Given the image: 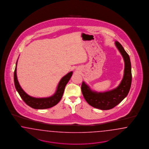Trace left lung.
Returning a JSON list of instances; mask_svg holds the SVG:
<instances>
[{
  "instance_id": "obj_1",
  "label": "left lung",
  "mask_w": 149,
  "mask_h": 149,
  "mask_svg": "<svg viewBox=\"0 0 149 149\" xmlns=\"http://www.w3.org/2000/svg\"><path fill=\"white\" fill-rule=\"evenodd\" d=\"M115 44L125 61L124 76L120 85L113 90L97 93L91 90L84 82L81 85V91L86 102L92 107L101 110H109L116 107L126 97L131 88L132 72L129 55L120 42L116 41Z\"/></svg>"
}]
</instances>
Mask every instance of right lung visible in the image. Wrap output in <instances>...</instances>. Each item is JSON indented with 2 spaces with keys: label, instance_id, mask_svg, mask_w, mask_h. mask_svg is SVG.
Returning <instances> with one entry per match:
<instances>
[{
  "label": "right lung",
  "instance_id": "1",
  "mask_svg": "<svg viewBox=\"0 0 149 149\" xmlns=\"http://www.w3.org/2000/svg\"><path fill=\"white\" fill-rule=\"evenodd\" d=\"M17 62L14 71V84L16 90L17 91L20 97L26 103V104L31 107L32 108L36 109L50 108L57 104L62 97L65 87L72 75V72H69L65 76L62 77V79L59 82L57 89L54 95L49 98H36L32 97L26 93L19 85L16 75Z\"/></svg>",
  "mask_w": 149,
  "mask_h": 149
}]
</instances>
